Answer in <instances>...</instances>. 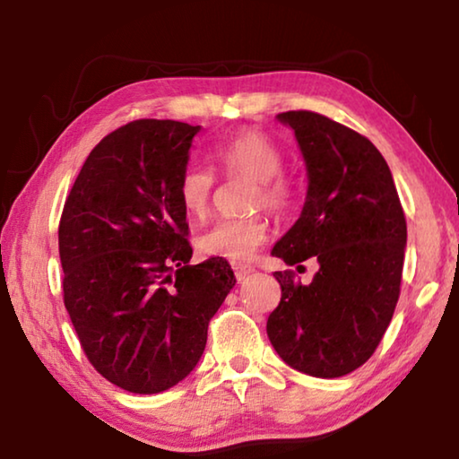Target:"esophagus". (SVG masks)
I'll use <instances>...</instances> for the list:
<instances>
[{
  "label": "esophagus",
  "mask_w": 459,
  "mask_h": 459,
  "mask_svg": "<svg viewBox=\"0 0 459 459\" xmlns=\"http://www.w3.org/2000/svg\"><path fill=\"white\" fill-rule=\"evenodd\" d=\"M232 271H235V277L238 279V281H243L245 277H248L253 273V267H247V265H232Z\"/></svg>",
  "instance_id": "esophagus-1"
}]
</instances>
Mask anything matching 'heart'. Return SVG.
<instances>
[{
  "instance_id": "b5f03b06",
  "label": "heart",
  "mask_w": 459,
  "mask_h": 459,
  "mask_svg": "<svg viewBox=\"0 0 459 459\" xmlns=\"http://www.w3.org/2000/svg\"><path fill=\"white\" fill-rule=\"evenodd\" d=\"M214 161L224 176L251 178L248 208H267L281 214L291 206L293 186L283 168V152L273 139L257 129H245L214 147ZM216 176L208 166L192 161L178 178V200L192 219H204L211 208ZM269 222L263 212L235 219H221L198 237V248L206 257H221L232 263L248 261L265 243Z\"/></svg>"
}]
</instances>
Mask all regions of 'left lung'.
<instances>
[{
    "label": "left lung",
    "mask_w": 459,
    "mask_h": 459,
    "mask_svg": "<svg viewBox=\"0 0 459 459\" xmlns=\"http://www.w3.org/2000/svg\"><path fill=\"white\" fill-rule=\"evenodd\" d=\"M277 119L298 137L307 194L298 222L271 255L287 265L316 259L320 271L309 285H301L295 271H275L281 301L269 314L267 336L295 370L344 377L375 354L393 320L405 212L370 139L314 111H287Z\"/></svg>",
    "instance_id": "1"
}]
</instances>
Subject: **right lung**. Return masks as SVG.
I'll return each instance as SVG.
<instances>
[{"mask_svg": "<svg viewBox=\"0 0 459 459\" xmlns=\"http://www.w3.org/2000/svg\"><path fill=\"white\" fill-rule=\"evenodd\" d=\"M200 126L137 119L100 139L58 224L62 298L82 352L108 383L153 394L180 383L237 283L212 257L190 265L178 178Z\"/></svg>", "mask_w": 459, "mask_h": 459, "instance_id": "right-lung-1", "label": "right lung"}]
</instances>
